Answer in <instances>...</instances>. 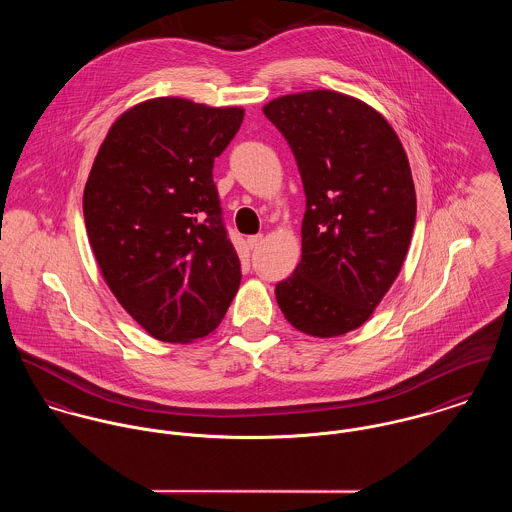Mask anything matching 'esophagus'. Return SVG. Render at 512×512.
Wrapping results in <instances>:
<instances>
[{"label": "esophagus", "instance_id": "1", "mask_svg": "<svg viewBox=\"0 0 512 512\" xmlns=\"http://www.w3.org/2000/svg\"><path fill=\"white\" fill-rule=\"evenodd\" d=\"M262 240H264V236L262 234H254V236H248V246H250V250H254V248H258L260 244H262Z\"/></svg>", "mask_w": 512, "mask_h": 512}]
</instances>
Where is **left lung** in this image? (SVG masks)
<instances>
[{"instance_id": "obj_1", "label": "left lung", "mask_w": 512, "mask_h": 512, "mask_svg": "<svg viewBox=\"0 0 512 512\" xmlns=\"http://www.w3.org/2000/svg\"><path fill=\"white\" fill-rule=\"evenodd\" d=\"M305 189L301 262L276 285L283 317L332 338L364 325L399 276L417 219L405 148L368 103L332 90L264 105Z\"/></svg>"}]
</instances>
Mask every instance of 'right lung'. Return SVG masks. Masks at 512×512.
<instances>
[{"instance_id": "obj_1", "label": "right lung", "mask_w": 512, "mask_h": 512, "mask_svg": "<svg viewBox=\"0 0 512 512\" xmlns=\"http://www.w3.org/2000/svg\"><path fill=\"white\" fill-rule=\"evenodd\" d=\"M242 117V107L154 97L111 125L93 160L84 189L93 256L123 309L156 340L207 336L238 291L213 164Z\"/></svg>"}]
</instances>
